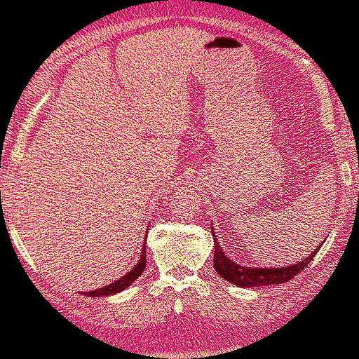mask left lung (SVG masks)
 <instances>
[{
  "label": "left lung",
  "instance_id": "1",
  "mask_svg": "<svg viewBox=\"0 0 359 359\" xmlns=\"http://www.w3.org/2000/svg\"><path fill=\"white\" fill-rule=\"evenodd\" d=\"M213 243H215L213 269H215V271L222 276V278H225L226 281H232L233 285L242 288L266 287V285H278L292 280L293 276H297L305 266H308V263L313 260V257H315L321 248L320 245L318 248H315V252H311L310 257H306L305 260L298 263H293V265L280 266V269H257V266H243L232 262L220 248L219 240L213 238Z\"/></svg>",
  "mask_w": 359,
  "mask_h": 359
}]
</instances>
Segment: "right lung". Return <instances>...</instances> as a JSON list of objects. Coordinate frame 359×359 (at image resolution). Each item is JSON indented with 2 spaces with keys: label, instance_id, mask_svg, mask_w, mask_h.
Wrapping results in <instances>:
<instances>
[{
  "label": "right lung",
  "instance_id": "right-lung-1",
  "mask_svg": "<svg viewBox=\"0 0 359 359\" xmlns=\"http://www.w3.org/2000/svg\"><path fill=\"white\" fill-rule=\"evenodd\" d=\"M146 245V243H144ZM144 269H146V247H144L142 253H140V258L137 262V265L134 266L133 270L127 271V273L122 276V278L116 280L114 283L107 285V287L104 288H99V290H93V292H86L84 294H88V297H104V294H116L122 292V290H126L127 287H130V283H134V280H137L140 273H142Z\"/></svg>",
  "mask_w": 359,
  "mask_h": 359
}]
</instances>
